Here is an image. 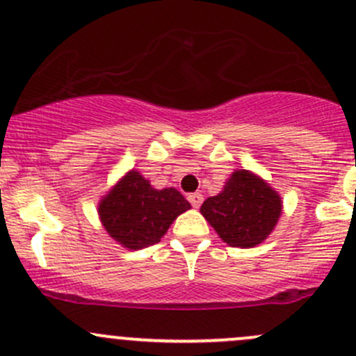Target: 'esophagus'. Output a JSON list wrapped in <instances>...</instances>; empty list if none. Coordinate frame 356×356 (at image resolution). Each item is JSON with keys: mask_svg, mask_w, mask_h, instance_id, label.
<instances>
[{"mask_svg": "<svg viewBox=\"0 0 356 356\" xmlns=\"http://www.w3.org/2000/svg\"><path fill=\"white\" fill-rule=\"evenodd\" d=\"M189 203L193 204V208H200L201 203H203V195L201 193H191V195L188 196Z\"/></svg>", "mask_w": 356, "mask_h": 356, "instance_id": "34e87169", "label": "esophagus"}]
</instances>
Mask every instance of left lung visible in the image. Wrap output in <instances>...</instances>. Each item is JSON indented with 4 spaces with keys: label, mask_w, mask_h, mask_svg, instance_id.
Segmentation results:
<instances>
[{
    "label": "left lung",
    "mask_w": 356,
    "mask_h": 356,
    "mask_svg": "<svg viewBox=\"0 0 356 356\" xmlns=\"http://www.w3.org/2000/svg\"><path fill=\"white\" fill-rule=\"evenodd\" d=\"M200 211L229 246L253 248L274 231L282 201L264 179L236 170L217 196L204 200Z\"/></svg>",
    "instance_id": "obj_1"
}]
</instances>
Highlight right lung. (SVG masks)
Masks as SVG:
<instances>
[{"instance_id": "right-lung-1", "label": "right lung", "mask_w": 356, "mask_h": 356, "mask_svg": "<svg viewBox=\"0 0 356 356\" xmlns=\"http://www.w3.org/2000/svg\"><path fill=\"white\" fill-rule=\"evenodd\" d=\"M189 208L177 189H155L138 170H129L99 201L98 213L118 245L141 250L156 245L172 222Z\"/></svg>"}]
</instances>
